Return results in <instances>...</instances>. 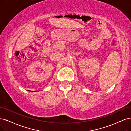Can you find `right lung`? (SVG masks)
<instances>
[{"label": "right lung", "instance_id": "right-lung-1", "mask_svg": "<svg viewBox=\"0 0 131 131\" xmlns=\"http://www.w3.org/2000/svg\"><path fill=\"white\" fill-rule=\"evenodd\" d=\"M28 91H29V90H28ZM32 92H34V91H32Z\"/></svg>", "mask_w": 131, "mask_h": 131}]
</instances>
